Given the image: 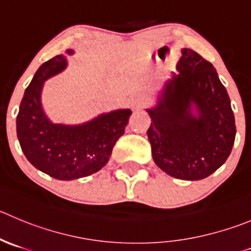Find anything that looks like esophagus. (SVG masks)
Wrapping results in <instances>:
<instances>
[{"label": "esophagus", "instance_id": "34e87169", "mask_svg": "<svg viewBox=\"0 0 251 251\" xmlns=\"http://www.w3.org/2000/svg\"><path fill=\"white\" fill-rule=\"evenodd\" d=\"M129 106L132 109H138V108H142L144 106V99L140 96H134L130 99L129 101Z\"/></svg>", "mask_w": 251, "mask_h": 251}]
</instances>
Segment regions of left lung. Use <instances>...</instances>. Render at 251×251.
Here are the masks:
<instances>
[{
  "label": "left lung",
  "instance_id": "8db88e82",
  "mask_svg": "<svg viewBox=\"0 0 251 251\" xmlns=\"http://www.w3.org/2000/svg\"><path fill=\"white\" fill-rule=\"evenodd\" d=\"M164 85L148 138L155 164L180 180H202L228 159L235 139L234 113L216 69L192 49Z\"/></svg>",
  "mask_w": 251,
  "mask_h": 251
}]
</instances>
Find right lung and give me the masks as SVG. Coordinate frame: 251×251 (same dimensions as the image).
I'll list each match as a JSON object with an SVG mask.
<instances>
[{
  "label": "right lung",
  "instance_id": "1",
  "mask_svg": "<svg viewBox=\"0 0 251 251\" xmlns=\"http://www.w3.org/2000/svg\"><path fill=\"white\" fill-rule=\"evenodd\" d=\"M73 55L74 50H66ZM65 55L45 61L25 88L17 116V137L22 151L38 170L58 180H75L101 170L123 135L132 114L130 109L102 113L76 126L50 122L42 107L44 81L65 70Z\"/></svg>",
  "mask_w": 251,
  "mask_h": 251
}]
</instances>
